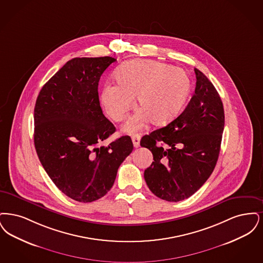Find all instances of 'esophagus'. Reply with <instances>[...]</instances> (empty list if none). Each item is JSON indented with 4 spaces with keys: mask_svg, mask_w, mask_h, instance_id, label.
Listing matches in <instances>:
<instances>
[{
    "mask_svg": "<svg viewBox=\"0 0 263 263\" xmlns=\"http://www.w3.org/2000/svg\"><path fill=\"white\" fill-rule=\"evenodd\" d=\"M132 140H133L134 146H135V147H138V146H139V141H140V136H139L138 134L133 135V137H132Z\"/></svg>",
    "mask_w": 263,
    "mask_h": 263,
    "instance_id": "34e87169",
    "label": "esophagus"
}]
</instances>
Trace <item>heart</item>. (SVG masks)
<instances>
[{
  "label": "heart",
  "mask_w": 263,
  "mask_h": 263,
  "mask_svg": "<svg viewBox=\"0 0 263 263\" xmlns=\"http://www.w3.org/2000/svg\"><path fill=\"white\" fill-rule=\"evenodd\" d=\"M117 83H106L100 99L107 115L117 123L126 120L135 106L140 108L124 129L134 133L149 120L154 125L170 122L182 109L191 91V79L180 68L151 60L127 62L115 73Z\"/></svg>",
  "instance_id": "1"
}]
</instances>
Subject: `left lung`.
Wrapping results in <instances>:
<instances>
[{
	"label": "left lung",
	"instance_id": "left-lung-1",
	"mask_svg": "<svg viewBox=\"0 0 263 263\" xmlns=\"http://www.w3.org/2000/svg\"><path fill=\"white\" fill-rule=\"evenodd\" d=\"M194 72L195 90L182 114L140 140L153 154L144 171L149 190L171 202L192 196L210 177L224 130V108L216 88L199 69Z\"/></svg>",
	"mask_w": 263,
	"mask_h": 263
}]
</instances>
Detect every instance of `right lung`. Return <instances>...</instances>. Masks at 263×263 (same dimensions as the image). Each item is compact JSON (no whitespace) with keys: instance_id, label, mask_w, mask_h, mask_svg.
I'll return each instance as SVG.
<instances>
[{"instance_id":"right-lung-1","label":"right lung","mask_w":263,"mask_h":263,"mask_svg":"<svg viewBox=\"0 0 263 263\" xmlns=\"http://www.w3.org/2000/svg\"><path fill=\"white\" fill-rule=\"evenodd\" d=\"M112 57L74 58L48 80L34 108V145L58 189L80 202L101 198L132 153L128 136L101 145L116 132L100 107L98 83Z\"/></svg>"}]
</instances>
